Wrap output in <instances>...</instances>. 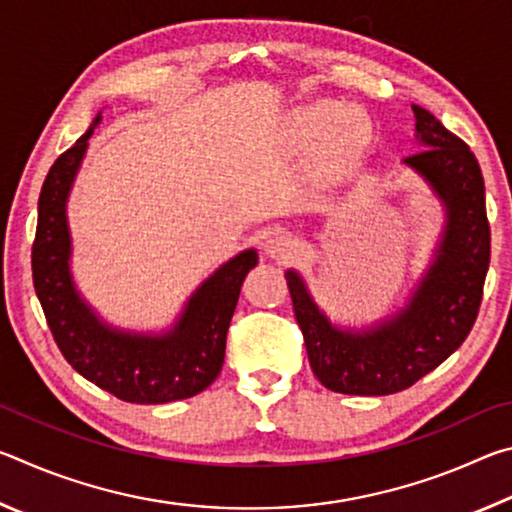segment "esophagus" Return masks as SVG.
Wrapping results in <instances>:
<instances>
[{"instance_id": "obj_1", "label": "esophagus", "mask_w": 512, "mask_h": 512, "mask_svg": "<svg viewBox=\"0 0 512 512\" xmlns=\"http://www.w3.org/2000/svg\"><path fill=\"white\" fill-rule=\"evenodd\" d=\"M293 250H296V244H293V239L289 235H284V232H273V235H268L264 241V253L271 259H287L291 257Z\"/></svg>"}]
</instances>
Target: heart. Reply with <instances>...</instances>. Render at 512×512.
Returning a JSON list of instances; mask_svg holds the SVG:
<instances>
[{"label": "heart", "instance_id": "1", "mask_svg": "<svg viewBox=\"0 0 512 512\" xmlns=\"http://www.w3.org/2000/svg\"><path fill=\"white\" fill-rule=\"evenodd\" d=\"M334 128V137L341 142L359 140L363 124L359 115H354L343 103L336 101H316L311 106L300 108L293 115V131L305 140H316Z\"/></svg>", "mask_w": 512, "mask_h": 512}]
</instances>
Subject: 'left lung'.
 <instances>
[{"label":"left lung","instance_id":"obj_1","mask_svg":"<svg viewBox=\"0 0 512 512\" xmlns=\"http://www.w3.org/2000/svg\"><path fill=\"white\" fill-rule=\"evenodd\" d=\"M420 149L406 169L427 183L445 210V225L431 262L406 305L366 327L329 320L298 271L287 284L307 345L309 366L320 384L343 395H391L413 386L461 348L479 314L490 264V225L485 216L481 167L463 140L429 110L411 106Z\"/></svg>","mask_w":512,"mask_h":512}]
</instances>
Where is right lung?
<instances>
[{
	"label": "right lung",
	"instance_id": "right-lung-1",
	"mask_svg": "<svg viewBox=\"0 0 512 512\" xmlns=\"http://www.w3.org/2000/svg\"><path fill=\"white\" fill-rule=\"evenodd\" d=\"M99 124L101 115L54 162L42 185L31 253L33 287L56 345L79 375L124 402L187 400L219 377L225 336L241 284L250 268L257 266V250H241L216 268L189 296L169 329L131 332L103 320L76 289L67 221L69 192Z\"/></svg>",
	"mask_w": 512,
	"mask_h": 512
}]
</instances>
